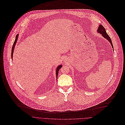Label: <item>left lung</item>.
Returning a JSON list of instances; mask_svg holds the SVG:
<instances>
[{"instance_id":"8db88e82","label":"left lung","mask_w":125,"mask_h":125,"mask_svg":"<svg viewBox=\"0 0 125 125\" xmlns=\"http://www.w3.org/2000/svg\"><path fill=\"white\" fill-rule=\"evenodd\" d=\"M97 32L100 33L102 34V35L105 38V39H106L110 43V44L112 46V47L113 48V50L114 51V49H113V44H112V41H111V39L110 38V37L109 36V35L107 34V33H106V31H105V28L102 26V24H99V26L97 29Z\"/></svg>"}]
</instances>
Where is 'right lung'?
<instances>
[{
    "instance_id": "add662e5",
    "label": "right lung",
    "mask_w": 125,
    "mask_h": 125,
    "mask_svg": "<svg viewBox=\"0 0 125 125\" xmlns=\"http://www.w3.org/2000/svg\"><path fill=\"white\" fill-rule=\"evenodd\" d=\"M18 36H19V34H17L16 36V38H15V40L13 43V46H12V52H11V58H12V60L13 59V52H14V48H15V45L17 43V40H18ZM62 67V65H58V66H57V68H56V78H57V79L58 78V73H59V70L60 69V68Z\"/></svg>"
}]
</instances>
